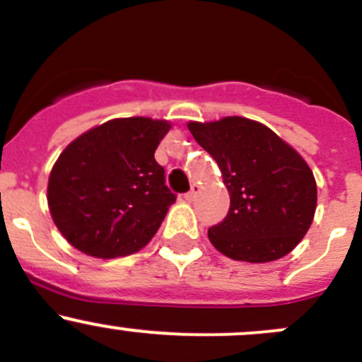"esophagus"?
I'll return each mask as SVG.
<instances>
[{
	"mask_svg": "<svg viewBox=\"0 0 362 362\" xmlns=\"http://www.w3.org/2000/svg\"><path fill=\"white\" fill-rule=\"evenodd\" d=\"M199 185H193L192 186V189H189V192L188 193H186V195H185V199L186 200H188V202H192V200L193 199H195V197H197V193H199Z\"/></svg>",
	"mask_w": 362,
	"mask_h": 362,
	"instance_id": "34e87169",
	"label": "esophagus"
}]
</instances>
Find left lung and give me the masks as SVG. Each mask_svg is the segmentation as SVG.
I'll use <instances>...</instances> for the list:
<instances>
[{
  "mask_svg": "<svg viewBox=\"0 0 362 362\" xmlns=\"http://www.w3.org/2000/svg\"><path fill=\"white\" fill-rule=\"evenodd\" d=\"M188 129L216 160L230 193L228 214L207 232L211 244L235 262L267 263L291 252L317 206L307 162L274 130L249 118L189 122Z\"/></svg>",
  "mask_w": 362,
  "mask_h": 362,
  "instance_id": "1",
  "label": "left lung"
}]
</instances>
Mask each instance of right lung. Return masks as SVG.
<instances>
[{
  "label": "right lung",
  "mask_w": 362,
  "mask_h": 362,
  "mask_svg": "<svg viewBox=\"0 0 362 362\" xmlns=\"http://www.w3.org/2000/svg\"><path fill=\"white\" fill-rule=\"evenodd\" d=\"M170 124L115 118L73 141L48 177L47 199L59 232L95 258L137 252L153 238L176 195L155 150Z\"/></svg>",
  "instance_id": "add662e5"
}]
</instances>
